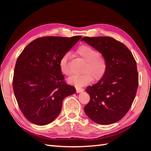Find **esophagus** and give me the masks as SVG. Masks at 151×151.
<instances>
[{
	"mask_svg": "<svg viewBox=\"0 0 151 151\" xmlns=\"http://www.w3.org/2000/svg\"><path fill=\"white\" fill-rule=\"evenodd\" d=\"M76 91L77 93H82L83 91H84V89L80 88V87H76Z\"/></svg>",
	"mask_w": 151,
	"mask_h": 151,
	"instance_id": "1",
	"label": "esophagus"
}]
</instances>
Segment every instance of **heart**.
Returning <instances> with one entry per match:
<instances>
[{
	"instance_id": "obj_1",
	"label": "heart",
	"mask_w": 151,
	"mask_h": 151,
	"mask_svg": "<svg viewBox=\"0 0 151 151\" xmlns=\"http://www.w3.org/2000/svg\"><path fill=\"white\" fill-rule=\"evenodd\" d=\"M77 54L86 62L83 68V74L73 75L68 79V83L77 86L88 84L93 79L98 81L103 79L107 71V62L105 58L99 55L96 50L88 45H83L77 50ZM68 53L63 55L59 62V67L63 74H70V68L68 63Z\"/></svg>"
}]
</instances>
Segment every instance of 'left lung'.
<instances>
[{
	"label": "left lung",
	"mask_w": 151,
	"mask_h": 151,
	"mask_svg": "<svg viewBox=\"0 0 151 151\" xmlns=\"http://www.w3.org/2000/svg\"><path fill=\"white\" fill-rule=\"evenodd\" d=\"M84 41L101 53L107 62L106 74L86 91L90 101L84 107L94 122L109 125L124 116L132 106L139 86L137 63L125 45L111 37H84Z\"/></svg>",
	"instance_id": "obj_1"
}]
</instances>
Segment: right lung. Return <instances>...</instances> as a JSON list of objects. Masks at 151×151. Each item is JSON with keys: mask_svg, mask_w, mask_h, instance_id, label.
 I'll use <instances>...</instances> for the list:
<instances>
[{"mask_svg": "<svg viewBox=\"0 0 151 151\" xmlns=\"http://www.w3.org/2000/svg\"><path fill=\"white\" fill-rule=\"evenodd\" d=\"M81 38H38L18 57L13 90L21 112L31 123L38 125L51 123L60 113L63 99L76 92L74 86L64 81L59 62Z\"/></svg>", "mask_w": 151, "mask_h": 151, "instance_id": "obj_1", "label": "right lung"}]
</instances>
